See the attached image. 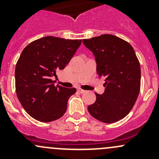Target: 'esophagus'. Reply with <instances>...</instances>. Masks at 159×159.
Here are the masks:
<instances>
[{
  "label": "esophagus",
  "mask_w": 159,
  "mask_h": 159,
  "mask_svg": "<svg viewBox=\"0 0 159 159\" xmlns=\"http://www.w3.org/2000/svg\"><path fill=\"white\" fill-rule=\"evenodd\" d=\"M78 92H79V93H81V94H83V93L85 92L86 91H84V90L81 89H78Z\"/></svg>",
  "instance_id": "esophagus-1"
}]
</instances>
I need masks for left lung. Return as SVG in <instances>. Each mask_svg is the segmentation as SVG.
I'll list each match as a JSON object with an SVG mask.
<instances>
[{
	"instance_id": "8db88e82",
	"label": "left lung",
	"mask_w": 159,
	"mask_h": 159,
	"mask_svg": "<svg viewBox=\"0 0 159 159\" xmlns=\"http://www.w3.org/2000/svg\"><path fill=\"white\" fill-rule=\"evenodd\" d=\"M97 62L99 78H105V91L95 93L96 101L88 107L90 115L104 123L120 121L132 109L141 88L139 61L131 44L111 34L83 39Z\"/></svg>"
}]
</instances>
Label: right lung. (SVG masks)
I'll use <instances>...</instances> for the list:
<instances>
[{"mask_svg": "<svg viewBox=\"0 0 159 159\" xmlns=\"http://www.w3.org/2000/svg\"><path fill=\"white\" fill-rule=\"evenodd\" d=\"M81 40L47 36L30 43L15 68V89L19 102L34 119L49 122L61 118L76 89L55 86L51 79L69 63Z\"/></svg>", "mask_w": 159, "mask_h": 159, "instance_id": "right-lung-1", "label": "right lung"}]
</instances>
